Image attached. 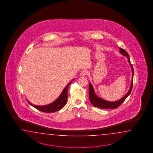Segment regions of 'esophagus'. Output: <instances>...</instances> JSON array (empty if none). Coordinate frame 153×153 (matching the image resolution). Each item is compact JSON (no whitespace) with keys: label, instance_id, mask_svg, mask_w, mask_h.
<instances>
[{"label":"esophagus","instance_id":"esophagus-1","mask_svg":"<svg viewBox=\"0 0 153 153\" xmlns=\"http://www.w3.org/2000/svg\"><path fill=\"white\" fill-rule=\"evenodd\" d=\"M87 74H88V72H87L86 71H85V70H83V71H82L80 72V75H81V76H83L86 75Z\"/></svg>","mask_w":153,"mask_h":153}]
</instances>
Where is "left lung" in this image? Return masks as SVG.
I'll return each instance as SVG.
<instances>
[{
    "instance_id": "1",
    "label": "left lung",
    "mask_w": 153,
    "mask_h": 153,
    "mask_svg": "<svg viewBox=\"0 0 153 153\" xmlns=\"http://www.w3.org/2000/svg\"><path fill=\"white\" fill-rule=\"evenodd\" d=\"M120 53H121L123 55L127 57L128 62H129L131 68L132 69V81H131V84L130 85V88L128 90V91L127 92V94H125L123 97L121 98L120 100H119L117 101H115V102H110V101H106L105 100H103L101 98L98 97L94 92V88H93L92 85L91 83H90L89 84V89H88L89 98H90V101L91 102V104L96 107L100 108H103V109H111V108L112 109H115V108L118 107L120 105H121L124 102V101L129 96L131 92L132 91V86H133V67H132V65L130 62V57H129V55L127 53V52L124 49L120 48Z\"/></svg>"
}]
</instances>
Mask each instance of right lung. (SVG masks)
<instances>
[{
	"instance_id": "obj_1",
	"label": "right lung",
	"mask_w": 153,
	"mask_h": 153,
	"mask_svg": "<svg viewBox=\"0 0 153 153\" xmlns=\"http://www.w3.org/2000/svg\"><path fill=\"white\" fill-rule=\"evenodd\" d=\"M74 79H72L71 81L69 82L67 85L65 86V88L63 89L62 91L61 94L59 97L57 98L55 101L53 102L50 104L45 105H36L34 104H32L30 102L27 100V102H28L29 104H30L33 107L37 109L38 110L42 111V112H45V113H53L61 109L62 108L64 107L65 105L67 102V98H68V88L69 85L71 84L72 81H73Z\"/></svg>"
}]
</instances>
